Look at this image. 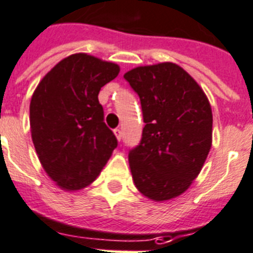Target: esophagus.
Here are the masks:
<instances>
[{"mask_svg":"<svg viewBox=\"0 0 253 253\" xmlns=\"http://www.w3.org/2000/svg\"><path fill=\"white\" fill-rule=\"evenodd\" d=\"M114 133H115L116 138H118V141H120V139H122V130H120L119 128H116L115 130H114Z\"/></svg>","mask_w":253,"mask_h":253,"instance_id":"obj_1","label":"esophagus"}]
</instances>
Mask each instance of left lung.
<instances>
[{
    "instance_id": "obj_1",
    "label": "left lung",
    "mask_w": 253,
    "mask_h": 253,
    "mask_svg": "<svg viewBox=\"0 0 253 253\" xmlns=\"http://www.w3.org/2000/svg\"><path fill=\"white\" fill-rule=\"evenodd\" d=\"M124 78L139 96L146 123L129 152L135 187L156 202L184 193L198 176L212 144V111L198 83L179 65L138 66Z\"/></svg>"
}]
</instances>
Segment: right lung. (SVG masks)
Listing matches in <instances>:
<instances>
[{
	"label": "right lung",
	"mask_w": 253,
	"mask_h": 253,
	"mask_svg": "<svg viewBox=\"0 0 253 253\" xmlns=\"http://www.w3.org/2000/svg\"><path fill=\"white\" fill-rule=\"evenodd\" d=\"M115 62L74 53L43 77L30 101V131L43 169L64 191L85 188L118 146L103 122L101 88L118 77Z\"/></svg>",
	"instance_id": "add662e5"
}]
</instances>
